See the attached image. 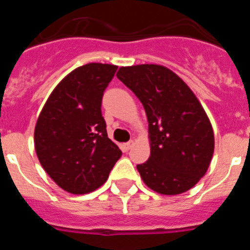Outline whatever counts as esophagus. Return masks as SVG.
Masks as SVG:
<instances>
[{
    "label": "esophagus",
    "mask_w": 250,
    "mask_h": 250,
    "mask_svg": "<svg viewBox=\"0 0 250 250\" xmlns=\"http://www.w3.org/2000/svg\"><path fill=\"white\" fill-rule=\"evenodd\" d=\"M134 144H135V141L130 140L129 143H126V144H124L123 146H124V149H125V150H130L132 146H134Z\"/></svg>",
    "instance_id": "1"
}]
</instances>
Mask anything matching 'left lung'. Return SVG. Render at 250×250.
Masks as SVG:
<instances>
[{
	"label": "left lung",
	"mask_w": 250,
	"mask_h": 250,
	"mask_svg": "<svg viewBox=\"0 0 250 250\" xmlns=\"http://www.w3.org/2000/svg\"><path fill=\"white\" fill-rule=\"evenodd\" d=\"M119 80L138 96L149 123L150 158L138 165L143 182L164 195L188 191L205 175L214 132L190 87L165 66H123Z\"/></svg>",
	"instance_id": "left-lung-1"
}]
</instances>
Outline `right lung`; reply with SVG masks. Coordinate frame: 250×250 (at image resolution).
Returning <instances> with one entry per match:
<instances>
[{
  "mask_svg": "<svg viewBox=\"0 0 250 250\" xmlns=\"http://www.w3.org/2000/svg\"><path fill=\"white\" fill-rule=\"evenodd\" d=\"M118 66L75 68L51 92L35 126L37 158L52 180L71 194H87L107 180L121 150L107 138L101 100Z\"/></svg>",
  "mask_w": 250,
  "mask_h": 250,
  "instance_id": "add662e5",
  "label": "right lung"
}]
</instances>
